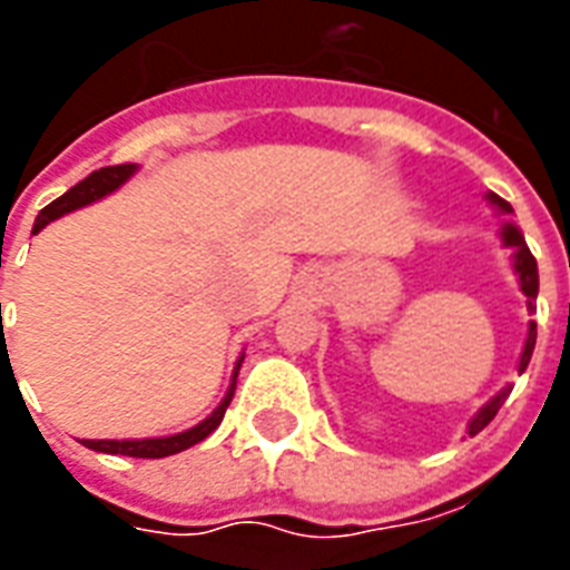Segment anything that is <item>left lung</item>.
I'll return each instance as SVG.
<instances>
[{
	"label": "left lung",
	"mask_w": 570,
	"mask_h": 570,
	"mask_svg": "<svg viewBox=\"0 0 570 570\" xmlns=\"http://www.w3.org/2000/svg\"><path fill=\"white\" fill-rule=\"evenodd\" d=\"M491 204H497L503 213H512V204L509 200H503V197H497L491 195ZM503 242L509 245V248H514V272H518V277H521V289L523 295H527V304H530V311H532V302H535V295H539V266H535V257H532V250L527 248V242H523L521 230L518 227H512V224H505L503 227ZM532 348H535V322L530 325V337H527V346H523V355H521V366L518 370H527V364H530V357H532ZM505 396H509V390H500L491 402H488L482 411H479L473 420H470L468 425V432L470 438L473 434H479L482 429H485L491 420L497 416V411L503 407Z\"/></svg>",
	"instance_id": "1"
}]
</instances>
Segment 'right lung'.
<instances>
[{"instance_id":"right-lung-1","label":"right lung","mask_w":570,"mask_h":570,"mask_svg":"<svg viewBox=\"0 0 570 570\" xmlns=\"http://www.w3.org/2000/svg\"><path fill=\"white\" fill-rule=\"evenodd\" d=\"M136 171V165H111V168H100V171H94L91 177H85L82 183H76L73 189L65 191L61 197H56L52 204L43 206L38 215V222H35V230L38 233L40 227H47L49 222H56L61 218L65 213H73L79 206L91 204V200H100L102 195H109L120 186V183L127 180L129 174ZM239 366H242V357L236 370H233V384L227 390V396L222 399V405L215 407L213 414L206 416L204 423H197L195 429L189 432H180V434H171V438H147V441H82L88 450H97V452H111V455H129V459H165V455H174V452H183L200 443L204 438L222 425L224 420V411L230 405L233 399V390H236V375H239Z\"/></svg>"}]
</instances>
